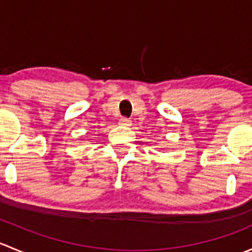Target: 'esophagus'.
Here are the masks:
<instances>
[{
    "label": "esophagus",
    "instance_id": "obj_1",
    "mask_svg": "<svg viewBox=\"0 0 252 252\" xmlns=\"http://www.w3.org/2000/svg\"><path fill=\"white\" fill-rule=\"evenodd\" d=\"M119 124L123 126H131V121L128 118H121L119 119Z\"/></svg>",
    "mask_w": 252,
    "mask_h": 252
}]
</instances>
